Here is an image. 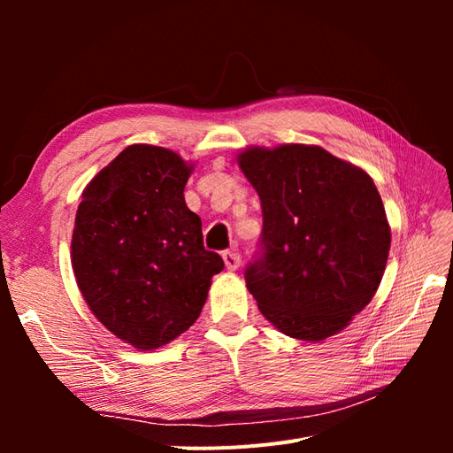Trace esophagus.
<instances>
[{
	"instance_id": "obj_1",
	"label": "esophagus",
	"mask_w": 453,
	"mask_h": 453,
	"mask_svg": "<svg viewBox=\"0 0 453 453\" xmlns=\"http://www.w3.org/2000/svg\"><path fill=\"white\" fill-rule=\"evenodd\" d=\"M223 258H225V265L228 270H238L240 265H242V257L236 250H228L223 253Z\"/></svg>"
}]
</instances>
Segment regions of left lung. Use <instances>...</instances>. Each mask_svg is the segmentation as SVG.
Wrapping results in <instances>:
<instances>
[{
  "label": "left lung",
  "mask_w": 453,
  "mask_h": 453,
  "mask_svg": "<svg viewBox=\"0 0 453 453\" xmlns=\"http://www.w3.org/2000/svg\"><path fill=\"white\" fill-rule=\"evenodd\" d=\"M238 164L263 208L245 283L283 334L319 342L378 291L391 230L370 175L318 145L250 147Z\"/></svg>",
  "instance_id": "8db88e82"
}]
</instances>
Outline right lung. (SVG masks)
I'll return each instance as SVG.
<instances>
[{"mask_svg": "<svg viewBox=\"0 0 453 453\" xmlns=\"http://www.w3.org/2000/svg\"><path fill=\"white\" fill-rule=\"evenodd\" d=\"M190 170L170 149L130 145L87 185L77 208L72 266L81 295L107 331L138 349L185 333L225 268L185 203Z\"/></svg>", "mask_w": 453, "mask_h": 453, "instance_id": "add662e5", "label": "right lung"}]
</instances>
